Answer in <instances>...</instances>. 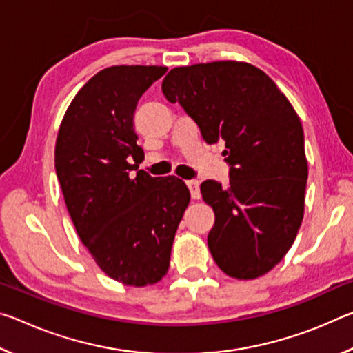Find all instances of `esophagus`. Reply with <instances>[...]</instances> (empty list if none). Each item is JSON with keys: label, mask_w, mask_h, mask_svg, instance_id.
I'll list each match as a JSON object with an SVG mask.
<instances>
[{"label": "esophagus", "mask_w": 353, "mask_h": 353, "mask_svg": "<svg viewBox=\"0 0 353 353\" xmlns=\"http://www.w3.org/2000/svg\"><path fill=\"white\" fill-rule=\"evenodd\" d=\"M187 187L190 190V194L193 199L201 198V190H199V182L198 181H187Z\"/></svg>", "instance_id": "1"}]
</instances>
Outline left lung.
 I'll return each mask as SVG.
<instances>
[{
	"instance_id": "left-lung-1",
	"label": "left lung",
	"mask_w": 353,
	"mask_h": 353,
	"mask_svg": "<svg viewBox=\"0 0 353 353\" xmlns=\"http://www.w3.org/2000/svg\"><path fill=\"white\" fill-rule=\"evenodd\" d=\"M162 92L194 119L208 145H225L227 187L201 183L214 212L207 240L213 260L238 280L265 276L303 219L308 163L294 107L266 73L236 61L172 68Z\"/></svg>"
}]
</instances>
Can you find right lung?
Returning a JSON list of instances; mask_svg holds the SVG:
<instances>
[{
	"label": "right lung",
	"instance_id": "obj_1",
	"mask_svg": "<svg viewBox=\"0 0 353 353\" xmlns=\"http://www.w3.org/2000/svg\"><path fill=\"white\" fill-rule=\"evenodd\" d=\"M157 65L101 70L71 101L56 140V172L83 246L110 279L128 286L162 280L190 191L176 176L139 168L134 113L141 94L166 73ZM134 163L132 164V162Z\"/></svg>",
	"mask_w": 353,
	"mask_h": 353
}]
</instances>
